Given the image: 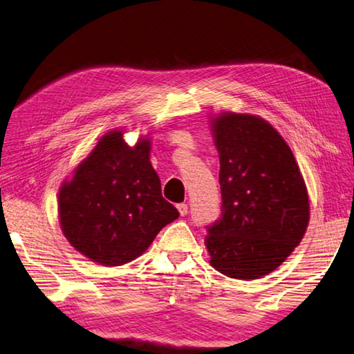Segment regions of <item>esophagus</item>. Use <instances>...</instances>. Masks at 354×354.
Masks as SVG:
<instances>
[{"label":"esophagus","mask_w":354,"mask_h":354,"mask_svg":"<svg viewBox=\"0 0 354 354\" xmlns=\"http://www.w3.org/2000/svg\"><path fill=\"white\" fill-rule=\"evenodd\" d=\"M177 209H178L180 216H182V217H185L186 214H188V205H186V203H178L177 205Z\"/></svg>","instance_id":"34e87169"}]
</instances>
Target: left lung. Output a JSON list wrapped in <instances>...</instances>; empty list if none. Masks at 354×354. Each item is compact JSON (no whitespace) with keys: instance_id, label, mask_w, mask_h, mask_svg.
Masks as SVG:
<instances>
[{"instance_id":"8db88e82","label":"left lung","mask_w":354,"mask_h":354,"mask_svg":"<svg viewBox=\"0 0 354 354\" xmlns=\"http://www.w3.org/2000/svg\"><path fill=\"white\" fill-rule=\"evenodd\" d=\"M222 216L205 237L209 263L232 279H259L285 262L310 222L301 169L282 136L257 115L211 120Z\"/></svg>"}]
</instances>
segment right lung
Instances as JSON below:
<instances>
[{
    "mask_svg": "<svg viewBox=\"0 0 354 354\" xmlns=\"http://www.w3.org/2000/svg\"><path fill=\"white\" fill-rule=\"evenodd\" d=\"M123 131L104 134L91 154L64 180L58 216L64 237L83 256L118 266L142 256L163 228L180 216L162 197L151 165V140L134 146Z\"/></svg>",
    "mask_w": 354,
    "mask_h": 354,
    "instance_id": "obj_1",
    "label": "right lung"
}]
</instances>
